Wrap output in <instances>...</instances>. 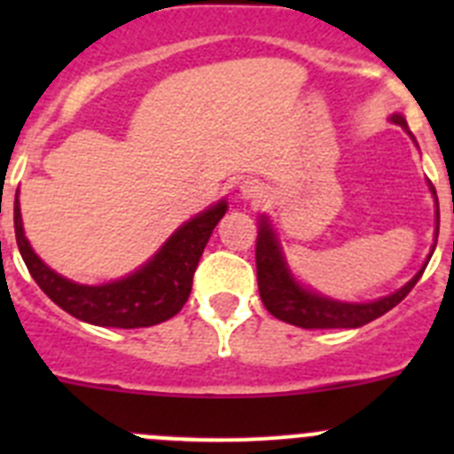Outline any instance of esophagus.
I'll list each match as a JSON object with an SVG mask.
<instances>
[{
    "mask_svg": "<svg viewBox=\"0 0 454 454\" xmlns=\"http://www.w3.org/2000/svg\"><path fill=\"white\" fill-rule=\"evenodd\" d=\"M263 188L259 186L256 182H243V186H240V192L246 195V198H259L262 195Z\"/></svg>",
    "mask_w": 454,
    "mask_h": 454,
    "instance_id": "obj_1",
    "label": "esophagus"
}]
</instances>
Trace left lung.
<instances>
[{"label": "left lung", "instance_id": "1", "mask_svg": "<svg viewBox=\"0 0 454 454\" xmlns=\"http://www.w3.org/2000/svg\"><path fill=\"white\" fill-rule=\"evenodd\" d=\"M391 122L400 124L403 129H407V120L400 114H393ZM430 188L432 195L436 198L434 186ZM436 218H439V204H436ZM436 236H439V220H436ZM423 270L425 266L403 288H398V291L387 295V298L375 300V302L356 304L323 298L318 293L300 286L293 279L272 227L268 224L266 218H262V224H259V236H256V282H259V295H262L263 307L275 318L284 320L288 325H295V327H304V330L362 327V325L387 314L388 309H393L398 302H403L407 298V293L416 286Z\"/></svg>", "mask_w": 454, "mask_h": 454}]
</instances>
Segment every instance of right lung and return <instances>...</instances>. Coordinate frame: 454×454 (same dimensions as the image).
Listing matches in <instances>:
<instances>
[{"mask_svg": "<svg viewBox=\"0 0 454 454\" xmlns=\"http://www.w3.org/2000/svg\"><path fill=\"white\" fill-rule=\"evenodd\" d=\"M224 211L227 202L220 200L218 204L184 223L140 270L102 286L74 284L66 277L56 275L51 268L40 262L24 236L18 200H15V239L35 284L63 311L99 327L134 330V327L159 325L182 311L191 295L192 275L204 246Z\"/></svg>", "mask_w": 454, "mask_h": 454, "instance_id": "add662e5", "label": "right lung"}]
</instances>
